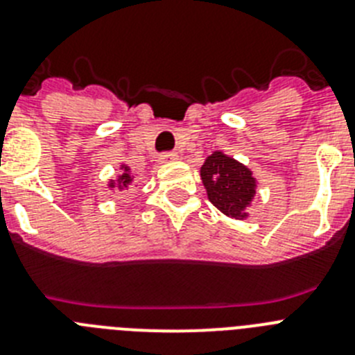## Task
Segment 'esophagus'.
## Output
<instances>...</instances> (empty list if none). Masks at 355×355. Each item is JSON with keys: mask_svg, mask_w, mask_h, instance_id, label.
Here are the masks:
<instances>
[{"mask_svg": "<svg viewBox=\"0 0 355 355\" xmlns=\"http://www.w3.org/2000/svg\"><path fill=\"white\" fill-rule=\"evenodd\" d=\"M175 159H180V156L175 155V153H165V155L159 156V163H171L175 162Z\"/></svg>", "mask_w": 355, "mask_h": 355, "instance_id": "esophagus-1", "label": "esophagus"}]
</instances>
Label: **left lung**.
Returning <instances> with one entry per match:
<instances>
[{"label":"left lung","instance_id":"left-lung-1","mask_svg":"<svg viewBox=\"0 0 355 355\" xmlns=\"http://www.w3.org/2000/svg\"><path fill=\"white\" fill-rule=\"evenodd\" d=\"M200 180L209 202L218 211L233 220L249 218L258 180L247 165L225 155L224 150H213L200 167Z\"/></svg>","mask_w":355,"mask_h":355}]
</instances>
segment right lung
<instances>
[{"label":"right lung","instance_id":"1","mask_svg":"<svg viewBox=\"0 0 355 355\" xmlns=\"http://www.w3.org/2000/svg\"><path fill=\"white\" fill-rule=\"evenodd\" d=\"M135 183V175L131 172V167L128 163H121L119 165V174L115 175V180L106 181V187L112 192H126L128 188Z\"/></svg>","mask_w":355,"mask_h":355}]
</instances>
